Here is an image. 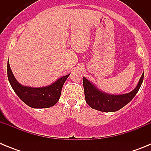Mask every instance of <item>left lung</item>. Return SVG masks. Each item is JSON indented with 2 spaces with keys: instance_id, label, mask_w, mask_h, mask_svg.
<instances>
[{
  "instance_id": "obj_1",
  "label": "left lung",
  "mask_w": 151,
  "mask_h": 151,
  "mask_svg": "<svg viewBox=\"0 0 151 151\" xmlns=\"http://www.w3.org/2000/svg\"><path fill=\"white\" fill-rule=\"evenodd\" d=\"M144 73L141 75L138 85L132 91L123 94H107L97 88L94 84L83 77V86L85 101L94 110L101 112H115L120 110L134 98L143 82Z\"/></svg>"
}]
</instances>
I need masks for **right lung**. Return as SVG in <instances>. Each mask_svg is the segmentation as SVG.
I'll return each instance as SVG.
<instances>
[{
    "instance_id": "1",
    "label": "right lung",
    "mask_w": 151,
    "mask_h": 151,
    "mask_svg": "<svg viewBox=\"0 0 151 151\" xmlns=\"http://www.w3.org/2000/svg\"><path fill=\"white\" fill-rule=\"evenodd\" d=\"M69 76V74L63 76L45 87H29L21 85L16 79L10 69L9 60L7 62V76L12 88L26 104L36 109L50 107L58 102L60 97L63 85Z\"/></svg>"
}]
</instances>
